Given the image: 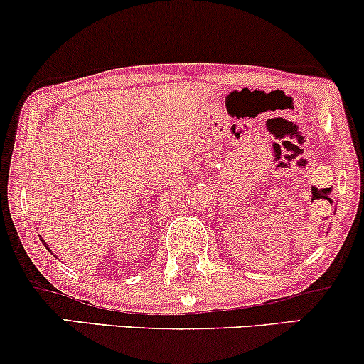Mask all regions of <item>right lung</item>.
I'll return each instance as SVG.
<instances>
[{"mask_svg":"<svg viewBox=\"0 0 364 364\" xmlns=\"http://www.w3.org/2000/svg\"><path fill=\"white\" fill-rule=\"evenodd\" d=\"M39 237H41V241H43V245L46 246V250H48V252H49V253H51V255H54V253L51 252V248H49V245H48V243H46V241L43 240V236H39ZM54 257H56V255H54Z\"/></svg>","mask_w":364,"mask_h":364,"instance_id":"add662e5","label":"right lung"}]
</instances>
